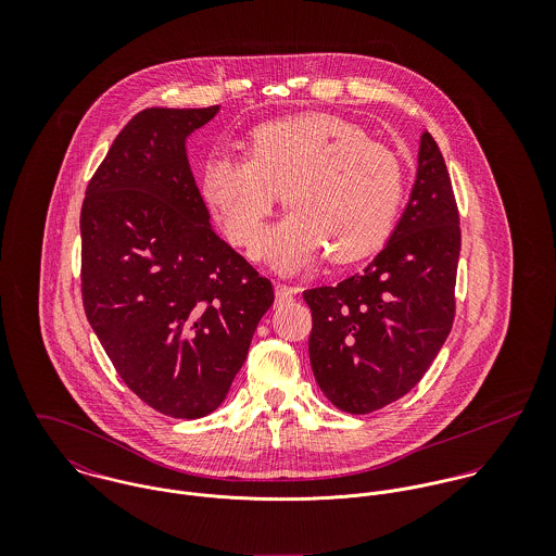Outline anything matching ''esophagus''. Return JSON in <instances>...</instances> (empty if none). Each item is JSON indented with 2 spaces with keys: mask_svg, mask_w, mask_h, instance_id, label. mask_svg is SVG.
<instances>
[{
  "mask_svg": "<svg viewBox=\"0 0 556 556\" xmlns=\"http://www.w3.org/2000/svg\"><path fill=\"white\" fill-rule=\"evenodd\" d=\"M295 293H298V287H291V285H285V282H276V302L278 304L291 302Z\"/></svg>",
  "mask_w": 556,
  "mask_h": 556,
  "instance_id": "1",
  "label": "esophagus"
}]
</instances>
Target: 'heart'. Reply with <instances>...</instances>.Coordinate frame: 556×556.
<instances>
[{
    "label": "heart",
    "instance_id": "heart-1",
    "mask_svg": "<svg viewBox=\"0 0 556 556\" xmlns=\"http://www.w3.org/2000/svg\"><path fill=\"white\" fill-rule=\"evenodd\" d=\"M245 156L205 160L201 199L233 245L252 254L280 192L291 214L269 231L263 248L282 269L333 263L377 252L396 227L404 168L383 143L336 115L300 113L254 126Z\"/></svg>",
    "mask_w": 556,
    "mask_h": 556
}]
</instances>
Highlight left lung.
I'll return each instance as SVG.
<instances>
[{"instance_id": "obj_1", "label": "left lung", "mask_w": 556, "mask_h": 556, "mask_svg": "<svg viewBox=\"0 0 556 556\" xmlns=\"http://www.w3.org/2000/svg\"><path fill=\"white\" fill-rule=\"evenodd\" d=\"M460 212L430 132L396 231L377 258L336 287L304 291L318 388L340 410L366 415L408 394L456 317Z\"/></svg>"}]
</instances>
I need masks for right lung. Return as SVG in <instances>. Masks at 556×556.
Returning a JSON list of instances; mask_svg holds the SVG:
<instances>
[{
    "mask_svg": "<svg viewBox=\"0 0 556 556\" xmlns=\"http://www.w3.org/2000/svg\"><path fill=\"white\" fill-rule=\"evenodd\" d=\"M205 109H146L80 207L83 308L119 379L162 415L212 413L274 304V285L210 227L186 159Z\"/></svg>",
    "mask_w": 556,
    "mask_h": 556,
    "instance_id": "obj_1",
    "label": "right lung"
}]
</instances>
